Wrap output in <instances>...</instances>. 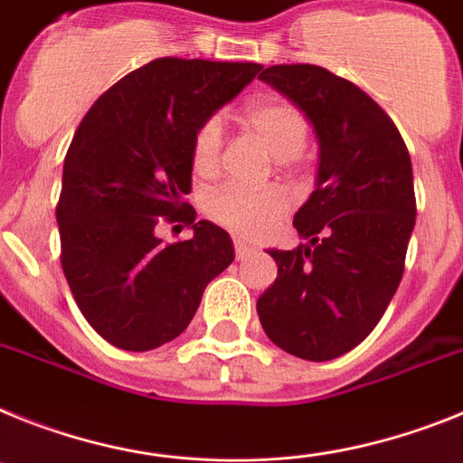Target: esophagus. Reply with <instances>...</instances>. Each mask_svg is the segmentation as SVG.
<instances>
[{"instance_id": "obj_1", "label": "esophagus", "mask_w": 463, "mask_h": 463, "mask_svg": "<svg viewBox=\"0 0 463 463\" xmlns=\"http://www.w3.org/2000/svg\"><path fill=\"white\" fill-rule=\"evenodd\" d=\"M256 251V247H251L249 242H244V240H235V256L237 260L247 259V256H251Z\"/></svg>"}]
</instances>
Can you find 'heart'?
Returning <instances> with one entry per match:
<instances>
[{
	"instance_id": "b5f03b06",
	"label": "heart",
	"mask_w": 463,
	"mask_h": 463,
	"mask_svg": "<svg viewBox=\"0 0 463 463\" xmlns=\"http://www.w3.org/2000/svg\"><path fill=\"white\" fill-rule=\"evenodd\" d=\"M240 126L270 151L279 170H291L298 163L309 137V123L303 111L279 98H263L247 104L240 114ZM219 160L221 128L216 120H204L191 139L193 172L212 176L219 170ZM204 212L221 228L235 235L254 237L287 214V195L275 186L249 191L226 184L204 198Z\"/></svg>"
}]
</instances>
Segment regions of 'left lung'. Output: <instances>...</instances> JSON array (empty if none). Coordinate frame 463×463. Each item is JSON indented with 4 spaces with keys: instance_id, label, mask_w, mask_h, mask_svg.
Instances as JSON below:
<instances>
[{
    "instance_id": "left-lung-1",
    "label": "left lung",
    "mask_w": 463,
    "mask_h": 463,
    "mask_svg": "<svg viewBox=\"0 0 463 463\" xmlns=\"http://www.w3.org/2000/svg\"><path fill=\"white\" fill-rule=\"evenodd\" d=\"M259 79L315 126L319 175L293 219L307 244L270 249L277 279L256 312L277 347L331 361L371 335L399 288L417 216L412 163L387 111L343 76L275 64Z\"/></svg>"
}]
</instances>
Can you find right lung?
<instances>
[{
  "instance_id": "obj_1",
  "label": "right lung",
  "mask_w": 463,
  "mask_h": 463,
  "mask_svg": "<svg viewBox=\"0 0 463 463\" xmlns=\"http://www.w3.org/2000/svg\"><path fill=\"white\" fill-rule=\"evenodd\" d=\"M256 62L158 58L102 92L64 156L60 263L81 315L118 349L182 335L204 287L235 259L223 228L195 221L191 139L259 71ZM160 222L194 226L163 245Z\"/></svg>"
}]
</instances>
